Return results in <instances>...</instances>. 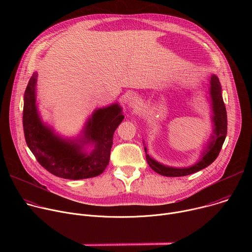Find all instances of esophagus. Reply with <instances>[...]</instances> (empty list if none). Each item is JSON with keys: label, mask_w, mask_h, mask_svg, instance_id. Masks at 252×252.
Returning a JSON list of instances; mask_svg holds the SVG:
<instances>
[{"label": "esophagus", "mask_w": 252, "mask_h": 252, "mask_svg": "<svg viewBox=\"0 0 252 252\" xmlns=\"http://www.w3.org/2000/svg\"><path fill=\"white\" fill-rule=\"evenodd\" d=\"M128 105H129V107H131L132 110H138L139 106L141 105V101L138 97L131 96L128 100Z\"/></svg>", "instance_id": "1"}]
</instances>
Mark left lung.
I'll return each mask as SVG.
<instances>
[{"label": "left lung", "mask_w": 252, "mask_h": 252, "mask_svg": "<svg viewBox=\"0 0 252 252\" xmlns=\"http://www.w3.org/2000/svg\"><path fill=\"white\" fill-rule=\"evenodd\" d=\"M209 95L212 109L213 134L211 135V139L209 140L205 151H203L200 159L189 167L177 168L166 166L151 158L147 153V148H145L147 161L151 168L156 172L164 176H185L207 167L217 159L227 133V116L221 94V86L219 78L215 75H211L209 79Z\"/></svg>", "instance_id": "left-lung-1"}]
</instances>
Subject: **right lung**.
<instances>
[{
	"mask_svg": "<svg viewBox=\"0 0 252 252\" xmlns=\"http://www.w3.org/2000/svg\"><path fill=\"white\" fill-rule=\"evenodd\" d=\"M38 73H33L24 95L23 126L26 142L39 163L56 176L83 179L97 176L109 164L114 132L124 120L118 103L97 109L88 120L81 138L67 140L55 134L39 116L35 104ZM88 143L94 150L83 151Z\"/></svg>",
	"mask_w": 252,
	"mask_h": 252,
	"instance_id": "obj_1",
	"label": "right lung"
}]
</instances>
